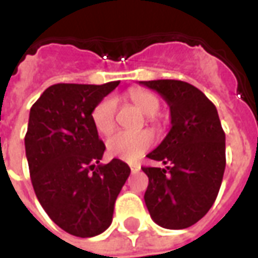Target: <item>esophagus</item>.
<instances>
[{
    "label": "esophagus",
    "mask_w": 258,
    "mask_h": 258,
    "mask_svg": "<svg viewBox=\"0 0 258 258\" xmlns=\"http://www.w3.org/2000/svg\"><path fill=\"white\" fill-rule=\"evenodd\" d=\"M130 168H131V171H133V173H138V171L141 170V166L138 164V163H131V164H130Z\"/></svg>",
    "instance_id": "34e87169"
}]
</instances>
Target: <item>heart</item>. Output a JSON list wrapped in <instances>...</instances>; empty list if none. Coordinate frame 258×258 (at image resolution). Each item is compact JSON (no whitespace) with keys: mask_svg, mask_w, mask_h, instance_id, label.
<instances>
[{"mask_svg":"<svg viewBox=\"0 0 258 258\" xmlns=\"http://www.w3.org/2000/svg\"><path fill=\"white\" fill-rule=\"evenodd\" d=\"M130 99L153 120V114L159 110L160 101L155 94L145 90H133L128 94ZM117 110V101L114 96H106L96 103L92 110V121L95 128L107 134L114 127V117ZM153 145V135L149 131H116L106 141L109 155L127 162L138 160Z\"/></svg>","mask_w":258,"mask_h":258,"instance_id":"1","label":"heart"}]
</instances>
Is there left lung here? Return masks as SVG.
I'll use <instances>...</instances> for the list:
<instances>
[{
    "mask_svg": "<svg viewBox=\"0 0 258 258\" xmlns=\"http://www.w3.org/2000/svg\"><path fill=\"white\" fill-rule=\"evenodd\" d=\"M167 102L171 128L148 157L166 167H142L149 184L146 207L152 220L167 229H184L207 214L225 170V133L216 106L189 83L140 81Z\"/></svg>",
    "mask_w": 258,
    "mask_h": 258,
    "instance_id": "left-lung-1",
    "label": "left lung"
}]
</instances>
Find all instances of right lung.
<instances>
[{
    "instance_id": "obj_1",
    "label": "right lung",
    "mask_w": 258,
    "mask_h": 258,
    "mask_svg": "<svg viewBox=\"0 0 258 258\" xmlns=\"http://www.w3.org/2000/svg\"><path fill=\"white\" fill-rule=\"evenodd\" d=\"M117 85H51L30 109L25 148L37 199L58 227L79 238L109 228L131 171L118 159L101 164L105 144L92 121L96 103Z\"/></svg>"
}]
</instances>
